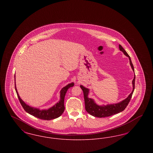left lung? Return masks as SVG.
Wrapping results in <instances>:
<instances>
[{"instance_id":"1","label":"left lung","mask_w":153,"mask_h":153,"mask_svg":"<svg viewBox=\"0 0 153 153\" xmlns=\"http://www.w3.org/2000/svg\"><path fill=\"white\" fill-rule=\"evenodd\" d=\"M119 50L122 51L124 55L128 57L130 60V64L131 65V68L134 72V66L131 62V58L127 54V53L123 48V47L119 45ZM135 75L134 76V79L132 81V91L131 94L128 95V96L125 99L119 102L115 103V104H107L106 105H97L94 99L89 98L88 97V95L89 93V89L87 88L84 87L83 85H81L80 88L82 89L83 93H84V102H85V108L88 113L90 115L95 117H110L113 115L118 114L122 111H124V109L126 108L127 105L128 104L129 102L131 100L132 95L133 94L134 89H135Z\"/></svg>"}]
</instances>
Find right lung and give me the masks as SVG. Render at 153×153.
<instances>
[{
  "label": "right lung",
  "instance_id": "1",
  "mask_svg": "<svg viewBox=\"0 0 153 153\" xmlns=\"http://www.w3.org/2000/svg\"><path fill=\"white\" fill-rule=\"evenodd\" d=\"M74 84L73 82H71L70 84H68L67 85H66L65 87L62 88L60 91L59 101L56 104H55L53 107H51V108H48V109H39L34 107H32L31 106H29V105L26 104L22 100L18 94L17 89L16 87V85H15V91L18 96V97L19 99V100L22 105V107L26 112H27V113H29V114L34 117H36L37 118L43 119V120H50L51 119L57 118L63 114L65 110L64 98H65L66 93L69 88L73 87Z\"/></svg>",
  "mask_w": 153,
  "mask_h": 153
}]
</instances>
